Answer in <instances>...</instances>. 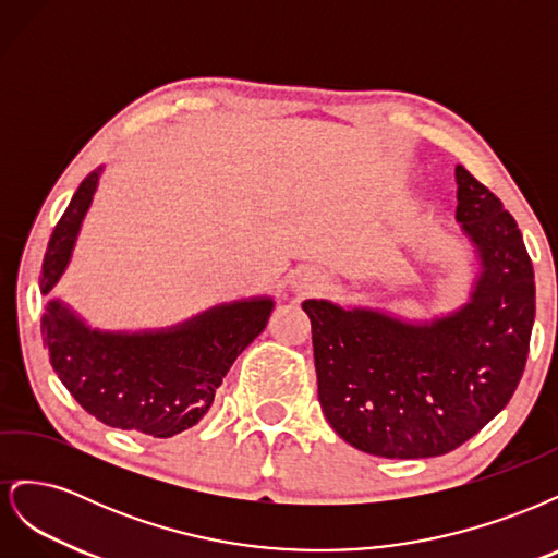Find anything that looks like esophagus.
Here are the masks:
<instances>
[{
    "label": "esophagus",
    "instance_id": "esophagus-1",
    "mask_svg": "<svg viewBox=\"0 0 558 558\" xmlns=\"http://www.w3.org/2000/svg\"><path fill=\"white\" fill-rule=\"evenodd\" d=\"M324 286H326V277L314 267H300V269H295L293 277H291V289L298 295L316 293V291L324 289Z\"/></svg>",
    "mask_w": 558,
    "mask_h": 558
}]
</instances>
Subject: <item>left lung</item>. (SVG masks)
Instances as JSON below:
<instances>
[{"label": "left lung", "instance_id": "left-lung-1", "mask_svg": "<svg viewBox=\"0 0 558 558\" xmlns=\"http://www.w3.org/2000/svg\"><path fill=\"white\" fill-rule=\"evenodd\" d=\"M456 223L477 275L459 310L404 318L305 300L318 402L344 442L384 459L461 447L510 402L535 318L533 265L502 202L456 165Z\"/></svg>", "mask_w": 558, "mask_h": 558}]
</instances>
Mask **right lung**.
<instances>
[{
  "instance_id": "1",
  "label": "right lung",
  "mask_w": 558,
  "mask_h": 558,
  "mask_svg": "<svg viewBox=\"0 0 558 558\" xmlns=\"http://www.w3.org/2000/svg\"><path fill=\"white\" fill-rule=\"evenodd\" d=\"M105 165L81 181L44 256V295L72 263L78 232ZM275 298L232 300L181 324L146 330H99L60 298L46 302L44 344L58 379L83 410L121 430L172 437L195 426L240 353L265 330Z\"/></svg>"
}]
</instances>
